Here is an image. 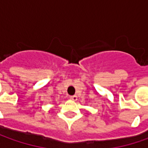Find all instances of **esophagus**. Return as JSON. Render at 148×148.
I'll return each instance as SVG.
<instances>
[{
    "label": "esophagus",
    "instance_id": "1",
    "mask_svg": "<svg viewBox=\"0 0 148 148\" xmlns=\"http://www.w3.org/2000/svg\"><path fill=\"white\" fill-rule=\"evenodd\" d=\"M70 99H71V100H74V101H76L77 99V95H71V96H70Z\"/></svg>",
    "mask_w": 148,
    "mask_h": 148
}]
</instances>
